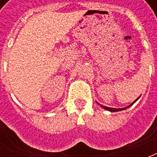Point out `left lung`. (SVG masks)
<instances>
[{
	"instance_id": "8db88e82",
	"label": "left lung",
	"mask_w": 157,
	"mask_h": 157,
	"mask_svg": "<svg viewBox=\"0 0 157 157\" xmlns=\"http://www.w3.org/2000/svg\"><path fill=\"white\" fill-rule=\"evenodd\" d=\"M139 98H140V97H139L138 98L136 99L135 101H134V102H132L130 105H128V107L124 108V109H113V108H109V107H106V106H103V105H102V104H100V103H98V104L101 106V107H102V108H103L104 109H106V110H108V111H110V112H118V111H121V110H124V109H128V108H129V107L133 105V104H134V103H135V102H136V101H137Z\"/></svg>"
}]
</instances>
